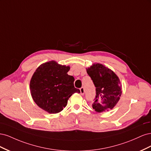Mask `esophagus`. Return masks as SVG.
<instances>
[{"label":"esophagus","mask_w":151,"mask_h":151,"mask_svg":"<svg viewBox=\"0 0 151 151\" xmlns=\"http://www.w3.org/2000/svg\"><path fill=\"white\" fill-rule=\"evenodd\" d=\"M84 93H85V91H84V88H81L80 89V94L81 95H84Z\"/></svg>","instance_id":"esophagus-1"}]
</instances>
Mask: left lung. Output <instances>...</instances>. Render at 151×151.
I'll use <instances>...</instances> for the list:
<instances>
[{
  "mask_svg": "<svg viewBox=\"0 0 151 151\" xmlns=\"http://www.w3.org/2000/svg\"><path fill=\"white\" fill-rule=\"evenodd\" d=\"M86 71L96 87V95L93 108L98 113L113 109L122 93L119 77L110 68L99 63H93Z\"/></svg>",
  "mask_w": 151,
  "mask_h": 151,
  "instance_id": "left-lung-1",
  "label": "left lung"
}]
</instances>
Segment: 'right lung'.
<instances>
[{"label":"right lung","mask_w":151,"mask_h":151,"mask_svg":"<svg viewBox=\"0 0 151 151\" xmlns=\"http://www.w3.org/2000/svg\"><path fill=\"white\" fill-rule=\"evenodd\" d=\"M69 66L54 61L40 65L30 81V92L38 106L45 111L55 114L62 111L68 99L75 93H80L74 85V77L68 75Z\"/></svg>","instance_id":"right-lung-1"}]
</instances>
